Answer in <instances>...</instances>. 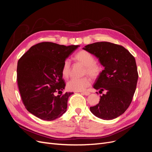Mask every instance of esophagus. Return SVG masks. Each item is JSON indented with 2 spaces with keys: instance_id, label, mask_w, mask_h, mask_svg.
<instances>
[{
  "instance_id": "esophagus-1",
  "label": "esophagus",
  "mask_w": 152,
  "mask_h": 152,
  "mask_svg": "<svg viewBox=\"0 0 152 152\" xmlns=\"http://www.w3.org/2000/svg\"><path fill=\"white\" fill-rule=\"evenodd\" d=\"M82 94H84V95H86V96H88V95L90 94V93H89V92L85 91V92H82Z\"/></svg>"
}]
</instances>
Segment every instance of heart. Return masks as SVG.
Returning <instances> with one entry per match:
<instances>
[{
    "label": "heart",
    "mask_w": 152,
    "mask_h": 152,
    "mask_svg": "<svg viewBox=\"0 0 152 152\" xmlns=\"http://www.w3.org/2000/svg\"><path fill=\"white\" fill-rule=\"evenodd\" d=\"M76 60L86 67L85 73L88 74L93 79L97 78L102 72V68L95 63L94 57L86 50H80L75 56ZM62 75L63 77L67 78L70 73V62L68 59L64 62L62 67ZM90 78L86 77L81 79L73 78L67 82V88L73 91H82L85 90L91 85Z\"/></svg>",
    "instance_id": "b5f03b06"
}]
</instances>
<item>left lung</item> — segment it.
<instances>
[{
	"label": "left lung",
	"mask_w": 152,
	"mask_h": 152,
	"mask_svg": "<svg viewBox=\"0 0 152 152\" xmlns=\"http://www.w3.org/2000/svg\"><path fill=\"white\" fill-rule=\"evenodd\" d=\"M82 49L97 58L104 68L93 87L106 93L90 111L103 120L116 118L128 108L135 93L138 79L135 58L122 45L108 42L88 44Z\"/></svg>",
	"instance_id": "1"
}]
</instances>
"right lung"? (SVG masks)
Returning a JSON list of instances; mask_svg holds the SVG:
<instances>
[{"label":"right lung","instance_id":"add662e5","mask_svg":"<svg viewBox=\"0 0 152 152\" xmlns=\"http://www.w3.org/2000/svg\"><path fill=\"white\" fill-rule=\"evenodd\" d=\"M80 45L65 46L45 42L31 47L19 59L17 82L25 107L44 121H54L65 113L69 96L73 93L55 96L65 89L62 67Z\"/></svg>","mask_w":152,"mask_h":152}]
</instances>
